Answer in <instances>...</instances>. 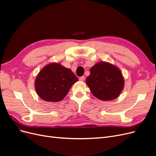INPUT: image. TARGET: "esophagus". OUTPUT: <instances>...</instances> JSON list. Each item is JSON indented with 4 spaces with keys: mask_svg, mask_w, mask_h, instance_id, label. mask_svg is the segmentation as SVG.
<instances>
[{
    "mask_svg": "<svg viewBox=\"0 0 156 156\" xmlns=\"http://www.w3.org/2000/svg\"><path fill=\"white\" fill-rule=\"evenodd\" d=\"M84 76L79 77V81H84Z\"/></svg>",
    "mask_w": 156,
    "mask_h": 156,
    "instance_id": "1",
    "label": "esophagus"
}]
</instances>
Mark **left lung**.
<instances>
[{"mask_svg": "<svg viewBox=\"0 0 156 156\" xmlns=\"http://www.w3.org/2000/svg\"><path fill=\"white\" fill-rule=\"evenodd\" d=\"M86 83L93 95L102 101L115 100L124 87V79L120 69L107 62H100L90 70Z\"/></svg>", "mask_w": 156, "mask_h": 156, "instance_id": "left-lung-1", "label": "left lung"}]
</instances>
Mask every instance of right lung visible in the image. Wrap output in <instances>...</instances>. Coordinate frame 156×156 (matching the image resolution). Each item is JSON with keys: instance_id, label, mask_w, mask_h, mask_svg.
Wrapping results in <instances>:
<instances>
[{"instance_id": "add662e5", "label": "right lung", "mask_w": 156, "mask_h": 156, "mask_svg": "<svg viewBox=\"0 0 156 156\" xmlns=\"http://www.w3.org/2000/svg\"><path fill=\"white\" fill-rule=\"evenodd\" d=\"M78 78L69 68L59 63H50L41 69L35 80L38 96L46 101L58 102L67 95Z\"/></svg>"}]
</instances>
